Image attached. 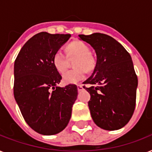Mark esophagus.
Returning a JSON list of instances; mask_svg holds the SVG:
<instances>
[{
    "mask_svg": "<svg viewBox=\"0 0 152 152\" xmlns=\"http://www.w3.org/2000/svg\"><path fill=\"white\" fill-rule=\"evenodd\" d=\"M77 89H78L79 91L83 90V85H82V84H79V85H77Z\"/></svg>",
    "mask_w": 152,
    "mask_h": 152,
    "instance_id": "esophagus-1",
    "label": "esophagus"
}]
</instances>
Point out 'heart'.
Masks as SVG:
<instances>
[{
    "instance_id": "heart-1",
    "label": "heart",
    "mask_w": 152,
    "mask_h": 152,
    "mask_svg": "<svg viewBox=\"0 0 152 152\" xmlns=\"http://www.w3.org/2000/svg\"><path fill=\"white\" fill-rule=\"evenodd\" d=\"M69 57H76L74 61L76 69L66 72L62 80L66 84H76L86 77V70L90 71L94 68L95 61L90 56V50L85 43L80 41H74L67 46ZM53 64L60 73H63L67 69V57L61 50L55 52L53 57Z\"/></svg>"
}]
</instances>
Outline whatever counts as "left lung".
Returning <instances> with one entry per match:
<instances>
[{"label": "left lung", "mask_w": 152, "mask_h": 152, "mask_svg": "<svg viewBox=\"0 0 152 152\" xmlns=\"http://www.w3.org/2000/svg\"><path fill=\"white\" fill-rule=\"evenodd\" d=\"M95 51L97 61L91 76L83 82L91 95L88 102L94 122L102 129H120L132 118L138 80L132 57L123 46L107 34H80Z\"/></svg>", "instance_id": "obj_1"}]
</instances>
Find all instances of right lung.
Wrapping results in <instances>:
<instances>
[{
  "instance_id": "right-lung-1",
  "label": "right lung",
  "mask_w": 152,
  "mask_h": 152,
  "mask_svg": "<svg viewBox=\"0 0 152 152\" xmlns=\"http://www.w3.org/2000/svg\"><path fill=\"white\" fill-rule=\"evenodd\" d=\"M71 34L40 32L23 45L14 64V97L27 124L50 136L65 129L77 99V87H58L61 76L53 64L55 52Z\"/></svg>"
}]
</instances>
